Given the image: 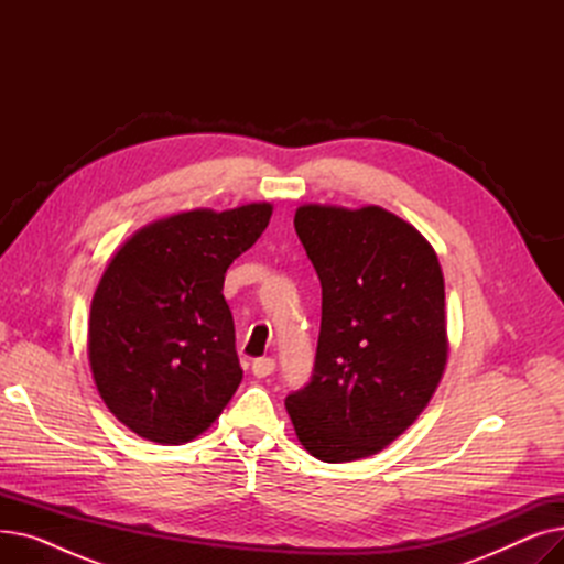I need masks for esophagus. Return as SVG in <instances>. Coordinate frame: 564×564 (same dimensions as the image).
<instances>
[{
	"mask_svg": "<svg viewBox=\"0 0 564 564\" xmlns=\"http://www.w3.org/2000/svg\"><path fill=\"white\" fill-rule=\"evenodd\" d=\"M274 359H270V357H260V359H256L253 364H251V372L256 375V377H267V375H272L274 372Z\"/></svg>",
	"mask_w": 564,
	"mask_h": 564,
	"instance_id": "esophagus-1",
	"label": "esophagus"
}]
</instances>
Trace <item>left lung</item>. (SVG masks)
I'll return each mask as SVG.
<instances>
[{
  "label": "left lung",
  "instance_id": "obj_1",
  "mask_svg": "<svg viewBox=\"0 0 564 564\" xmlns=\"http://www.w3.org/2000/svg\"><path fill=\"white\" fill-rule=\"evenodd\" d=\"M294 230L322 285L311 381L285 398L302 446L340 464L421 416L446 368V290L425 237L377 205H304Z\"/></svg>",
  "mask_w": 564,
  "mask_h": 564
}]
</instances>
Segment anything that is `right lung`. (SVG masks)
I'll return each mask as SVG.
<instances>
[{
	"label": "right lung",
	"mask_w": 564,
	"mask_h": 564,
	"mask_svg": "<svg viewBox=\"0 0 564 564\" xmlns=\"http://www.w3.org/2000/svg\"><path fill=\"white\" fill-rule=\"evenodd\" d=\"M270 217V203L173 215L111 258L91 302L88 361L107 409L139 436L192 441L240 387L224 276Z\"/></svg>",
	"instance_id": "obj_1"
}]
</instances>
